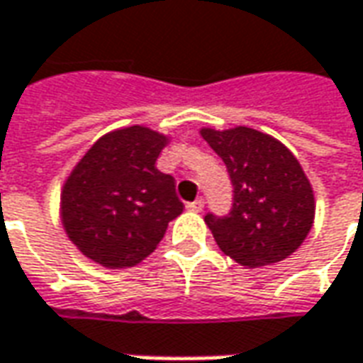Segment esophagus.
<instances>
[{"mask_svg": "<svg viewBox=\"0 0 363 363\" xmlns=\"http://www.w3.org/2000/svg\"><path fill=\"white\" fill-rule=\"evenodd\" d=\"M203 206H206V201L199 197V199H196V201H191V203H187V209L189 211H196V213H199L201 209H203Z\"/></svg>", "mask_w": 363, "mask_h": 363, "instance_id": "esophagus-1", "label": "esophagus"}]
</instances>
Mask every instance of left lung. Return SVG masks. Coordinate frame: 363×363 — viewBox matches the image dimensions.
Returning <instances> with one entry per match:
<instances>
[{
  "instance_id": "1",
  "label": "left lung",
  "mask_w": 363,
  "mask_h": 363,
  "mask_svg": "<svg viewBox=\"0 0 363 363\" xmlns=\"http://www.w3.org/2000/svg\"><path fill=\"white\" fill-rule=\"evenodd\" d=\"M199 134L223 160L233 184L229 215H206L215 243L247 269L291 257L311 233L316 211L301 162L282 142L249 126Z\"/></svg>"
}]
</instances>
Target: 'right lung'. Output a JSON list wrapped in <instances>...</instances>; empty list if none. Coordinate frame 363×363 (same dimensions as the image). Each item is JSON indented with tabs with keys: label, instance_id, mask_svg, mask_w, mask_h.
Returning <instances> with one entry per match:
<instances>
[{
	"label": "right lung",
	"instance_id": "obj_1",
	"mask_svg": "<svg viewBox=\"0 0 363 363\" xmlns=\"http://www.w3.org/2000/svg\"><path fill=\"white\" fill-rule=\"evenodd\" d=\"M167 144L166 134L134 124L101 136L72 167L61 189V223L86 259L134 267L184 211L176 179L156 167Z\"/></svg>",
	"mask_w": 363,
	"mask_h": 363
}]
</instances>
